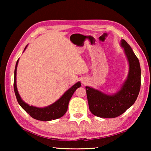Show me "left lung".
Returning <instances> with one entry per match:
<instances>
[{"mask_svg":"<svg viewBox=\"0 0 151 151\" xmlns=\"http://www.w3.org/2000/svg\"><path fill=\"white\" fill-rule=\"evenodd\" d=\"M121 46L129 63L127 78L121 88L113 94H108L86 86L89 109L94 115L101 118H115L121 115L134 103L140 88V66L139 60L130 45L124 39Z\"/></svg>","mask_w":151,"mask_h":151,"instance_id":"left-lung-1","label":"left lung"}]
</instances>
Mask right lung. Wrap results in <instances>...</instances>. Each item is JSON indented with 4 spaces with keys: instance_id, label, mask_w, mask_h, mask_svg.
Returning <instances> with one entry per match:
<instances>
[{
    "instance_id": "add662e5",
    "label": "right lung",
    "mask_w": 151,
    "mask_h": 151,
    "mask_svg": "<svg viewBox=\"0 0 151 151\" xmlns=\"http://www.w3.org/2000/svg\"><path fill=\"white\" fill-rule=\"evenodd\" d=\"M27 45L24 48V51L26 50ZM19 59H18L15 66L14 69V93L16 95L17 101L20 106L26 111L29 115L32 117L33 119L39 120L41 121H49L52 120H55L62 117L64 114L67 111L68 103H69L70 99L72 97L73 94L76 89L80 87L81 84L80 82H78L75 84L73 86L68 89L63 95L60 98L57 100L54 103L50 104L49 106L43 107V108H39V107L30 106L22 100L21 97L18 92L17 87V65L19 63Z\"/></svg>"
}]
</instances>
